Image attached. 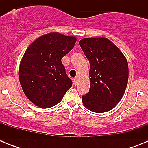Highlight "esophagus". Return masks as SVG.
<instances>
[{
  "mask_svg": "<svg viewBox=\"0 0 148 148\" xmlns=\"http://www.w3.org/2000/svg\"><path fill=\"white\" fill-rule=\"evenodd\" d=\"M73 80H74V83H75V84H76L78 82V77L76 76L75 78H74V79H73Z\"/></svg>",
  "mask_w": 148,
  "mask_h": 148,
  "instance_id": "esophagus-1",
  "label": "esophagus"
}]
</instances>
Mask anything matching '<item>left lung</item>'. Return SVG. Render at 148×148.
Returning <instances> with one entry per match:
<instances>
[{
	"label": "left lung",
	"mask_w": 148,
	"mask_h": 148,
	"mask_svg": "<svg viewBox=\"0 0 148 148\" xmlns=\"http://www.w3.org/2000/svg\"><path fill=\"white\" fill-rule=\"evenodd\" d=\"M90 61V90L82 96L84 106L94 113H105L121 101L128 81V64L121 51L106 38L79 41Z\"/></svg>",
	"instance_id": "obj_1"
}]
</instances>
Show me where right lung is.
I'll return each instance as SVG.
<instances>
[{
	"mask_svg": "<svg viewBox=\"0 0 148 148\" xmlns=\"http://www.w3.org/2000/svg\"><path fill=\"white\" fill-rule=\"evenodd\" d=\"M76 38L49 32L27 47L19 66V81L29 100L40 108H52L72 87L61 58L73 48Z\"/></svg>",
	"mask_w": 148,
	"mask_h": 148,
	"instance_id": "right-lung-1",
	"label": "right lung"
}]
</instances>
